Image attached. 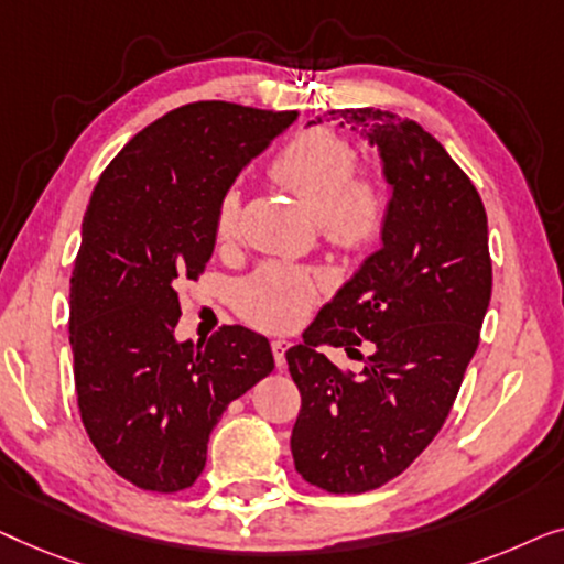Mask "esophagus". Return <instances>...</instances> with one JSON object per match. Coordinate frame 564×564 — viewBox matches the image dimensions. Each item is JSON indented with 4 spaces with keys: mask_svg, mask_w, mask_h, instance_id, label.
I'll list each match as a JSON object with an SVG mask.
<instances>
[{
    "mask_svg": "<svg viewBox=\"0 0 564 564\" xmlns=\"http://www.w3.org/2000/svg\"><path fill=\"white\" fill-rule=\"evenodd\" d=\"M271 347H273L275 365H279V368H283V365H285V350H289V343H285V339H273Z\"/></svg>",
    "mask_w": 564,
    "mask_h": 564,
    "instance_id": "esophagus-1",
    "label": "esophagus"
}]
</instances>
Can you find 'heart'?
Returning a JSON list of instances; mask_svg holds the SVG:
<instances>
[{"label": "heart", "mask_w": 564, "mask_h": 564, "mask_svg": "<svg viewBox=\"0 0 564 564\" xmlns=\"http://www.w3.org/2000/svg\"><path fill=\"white\" fill-rule=\"evenodd\" d=\"M273 178L322 221V232L337 248L362 252L376 245L388 225V196L376 178L355 176L358 153L352 142L332 130H304L279 150ZM242 196L229 186L214 212V237L229 242L237 235ZM319 296L312 271L289 263H265L237 283L235 301L250 324L291 329Z\"/></svg>", "instance_id": "b5f03b06"}]
</instances>
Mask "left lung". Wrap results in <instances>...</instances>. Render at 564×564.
I'll use <instances>...</instances> for the list:
<instances>
[{"mask_svg": "<svg viewBox=\"0 0 564 564\" xmlns=\"http://www.w3.org/2000/svg\"><path fill=\"white\" fill-rule=\"evenodd\" d=\"M383 163L391 188L383 248L285 352L301 411L291 434L301 478L329 494H365L401 475L447 419L478 350L494 268L488 217L473 181L422 124L383 109H332ZM370 341L360 377L322 344Z\"/></svg>", "mask_w": 564, "mask_h": 564, "instance_id": "1", "label": "left lung"}]
</instances>
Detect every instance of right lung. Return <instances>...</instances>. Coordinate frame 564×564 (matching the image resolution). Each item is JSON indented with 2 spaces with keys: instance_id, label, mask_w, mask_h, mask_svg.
Instances as JSON below:
<instances>
[{
  "instance_id": "1",
  "label": "right lung",
  "mask_w": 564,
  "mask_h": 564,
  "mask_svg": "<svg viewBox=\"0 0 564 564\" xmlns=\"http://www.w3.org/2000/svg\"><path fill=\"white\" fill-rule=\"evenodd\" d=\"M293 120L229 101L173 109L115 155L86 206L68 327L78 411L142 490L194 486L219 416L273 370L268 339L237 324L178 343L176 281L204 271L219 196Z\"/></svg>"
}]
</instances>
